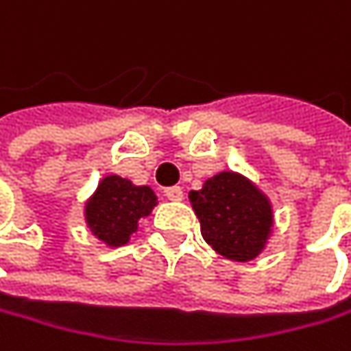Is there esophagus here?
Returning <instances> with one entry per match:
<instances>
[{"label":"esophagus","instance_id":"obj_1","mask_svg":"<svg viewBox=\"0 0 351 351\" xmlns=\"http://www.w3.org/2000/svg\"><path fill=\"white\" fill-rule=\"evenodd\" d=\"M164 195L172 202H181L183 199V189L181 187H166L164 189Z\"/></svg>","mask_w":351,"mask_h":351}]
</instances>
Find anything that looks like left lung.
Here are the masks:
<instances>
[{
  "instance_id": "left-lung-1",
  "label": "left lung",
  "mask_w": 351,
  "mask_h": 351,
  "mask_svg": "<svg viewBox=\"0 0 351 351\" xmlns=\"http://www.w3.org/2000/svg\"><path fill=\"white\" fill-rule=\"evenodd\" d=\"M189 202L206 243L220 255L251 261L263 251L271 230V208L247 179L220 172L206 181L202 191H191Z\"/></svg>"
}]
</instances>
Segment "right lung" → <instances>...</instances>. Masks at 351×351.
<instances>
[{
  "label": "right lung",
  "mask_w": 351,
  "mask_h": 351,
  "mask_svg": "<svg viewBox=\"0 0 351 351\" xmlns=\"http://www.w3.org/2000/svg\"><path fill=\"white\" fill-rule=\"evenodd\" d=\"M154 206L156 195L149 187H135L127 179L106 177L86 204V222L100 241L121 247L129 243L137 220L147 216Z\"/></svg>",
  "instance_id": "add662e5"
}]
</instances>
